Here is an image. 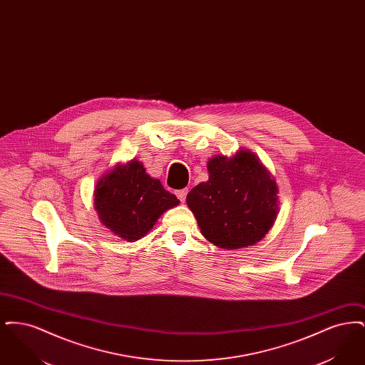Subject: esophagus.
<instances>
[{
	"instance_id": "obj_1",
	"label": "esophagus",
	"mask_w": 365,
	"mask_h": 365,
	"mask_svg": "<svg viewBox=\"0 0 365 365\" xmlns=\"http://www.w3.org/2000/svg\"><path fill=\"white\" fill-rule=\"evenodd\" d=\"M187 192H189V189H180V190L175 191V194H176V197L179 198L180 202H185V201H186Z\"/></svg>"
}]
</instances>
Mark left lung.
I'll use <instances>...</instances> for the list:
<instances>
[{
    "mask_svg": "<svg viewBox=\"0 0 365 365\" xmlns=\"http://www.w3.org/2000/svg\"><path fill=\"white\" fill-rule=\"evenodd\" d=\"M208 171V182L186 198L202 235L223 249L259 242L278 215L277 182L247 150L232 158L213 157Z\"/></svg>",
    "mask_w": 365,
    "mask_h": 365,
    "instance_id": "obj_1",
    "label": "left lung"
}]
</instances>
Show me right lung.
<instances>
[{
	"label": "right lung",
	"mask_w": 365,
	"mask_h": 365,
	"mask_svg": "<svg viewBox=\"0 0 365 365\" xmlns=\"http://www.w3.org/2000/svg\"><path fill=\"white\" fill-rule=\"evenodd\" d=\"M179 204L160 180L133 160L105 175L94 190V207L103 225L125 241L142 238L157 219Z\"/></svg>",
	"instance_id": "add662e5"
}]
</instances>
